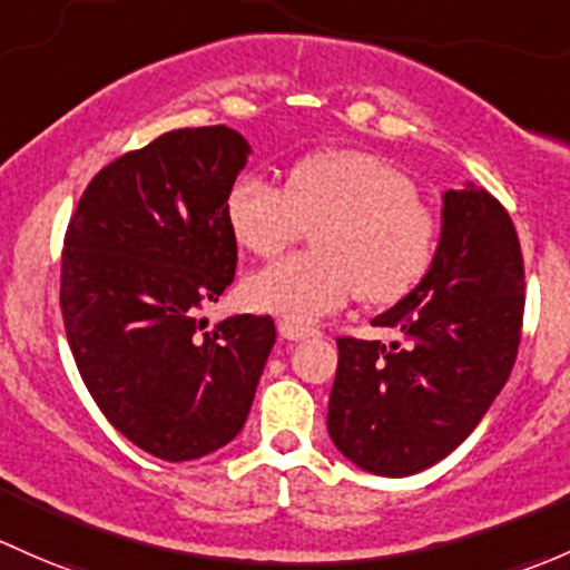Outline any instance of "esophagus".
Listing matches in <instances>:
<instances>
[{
  "instance_id": "esophagus-1",
  "label": "esophagus",
  "mask_w": 570,
  "mask_h": 570,
  "mask_svg": "<svg viewBox=\"0 0 570 570\" xmlns=\"http://www.w3.org/2000/svg\"><path fill=\"white\" fill-rule=\"evenodd\" d=\"M278 335L286 341H301L308 338V335H316L314 327L301 325V322H292V320H281L278 322Z\"/></svg>"
}]
</instances>
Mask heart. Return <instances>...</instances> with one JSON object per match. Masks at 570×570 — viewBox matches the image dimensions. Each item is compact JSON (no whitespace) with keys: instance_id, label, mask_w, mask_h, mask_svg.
Here are the masks:
<instances>
[{"instance_id":"b5f03b06","label":"heart","mask_w":570,"mask_h":570,"mask_svg":"<svg viewBox=\"0 0 570 570\" xmlns=\"http://www.w3.org/2000/svg\"><path fill=\"white\" fill-rule=\"evenodd\" d=\"M229 235L254 256L281 254L316 224L311 254L275 259L243 284L256 311L311 322L361 295L391 305L434 265L440 224L406 171L363 149H322L295 160L284 190L239 177L224 199Z\"/></svg>"}]
</instances>
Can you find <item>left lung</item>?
Segmentation results:
<instances>
[{
	"instance_id": "obj_1",
	"label": "left lung",
	"mask_w": 570,
	"mask_h": 570,
	"mask_svg": "<svg viewBox=\"0 0 570 570\" xmlns=\"http://www.w3.org/2000/svg\"><path fill=\"white\" fill-rule=\"evenodd\" d=\"M524 259L508 209L466 185L442 196V235L426 278L374 327L401 344L341 335L327 431L346 459L404 478L456 451L517 363Z\"/></svg>"
}]
</instances>
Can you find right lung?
<instances>
[{
    "mask_svg": "<svg viewBox=\"0 0 570 570\" xmlns=\"http://www.w3.org/2000/svg\"><path fill=\"white\" fill-rule=\"evenodd\" d=\"M248 153L226 125L169 130L104 166L65 232L59 308L83 385L166 461L235 440L275 344L269 316L199 320L235 281L224 199Z\"/></svg>",
    "mask_w": 570,
    "mask_h": 570,
    "instance_id": "right-lung-1",
    "label": "right lung"
}]
</instances>
